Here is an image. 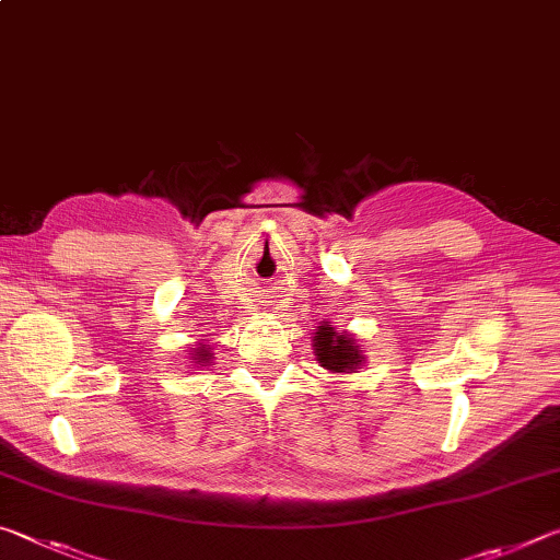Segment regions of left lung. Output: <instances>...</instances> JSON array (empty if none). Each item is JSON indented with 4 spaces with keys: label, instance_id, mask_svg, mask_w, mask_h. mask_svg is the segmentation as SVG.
I'll use <instances>...</instances> for the list:
<instances>
[{
    "label": "left lung",
    "instance_id": "left-lung-1",
    "mask_svg": "<svg viewBox=\"0 0 560 560\" xmlns=\"http://www.w3.org/2000/svg\"><path fill=\"white\" fill-rule=\"evenodd\" d=\"M314 353L318 363L330 373H355V368L365 360L355 340L348 334H338L334 326H328V320L316 328Z\"/></svg>",
    "mask_w": 560,
    "mask_h": 560
}]
</instances>
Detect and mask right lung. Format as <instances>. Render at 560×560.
I'll use <instances>...</instances> for the list:
<instances>
[{"label":"right lung","instance_id":"right-lung-1","mask_svg":"<svg viewBox=\"0 0 560 560\" xmlns=\"http://www.w3.org/2000/svg\"><path fill=\"white\" fill-rule=\"evenodd\" d=\"M189 360H192V363L200 368V365H210V360H212V353H210V348L207 346H197V348H192V353H189Z\"/></svg>","mask_w":560,"mask_h":560}]
</instances>
